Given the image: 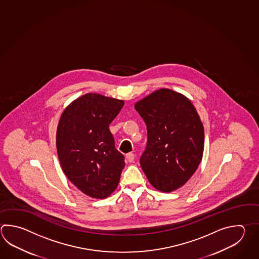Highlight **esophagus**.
<instances>
[{"mask_svg": "<svg viewBox=\"0 0 259 259\" xmlns=\"http://www.w3.org/2000/svg\"><path fill=\"white\" fill-rule=\"evenodd\" d=\"M125 158H126L127 161H128V162H133V161H134V159H135V154H134V153L126 154V156H125Z\"/></svg>", "mask_w": 259, "mask_h": 259, "instance_id": "esophagus-1", "label": "esophagus"}]
</instances>
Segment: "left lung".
Wrapping results in <instances>:
<instances>
[{"label": "left lung", "mask_w": 259, "mask_h": 259, "mask_svg": "<svg viewBox=\"0 0 259 259\" xmlns=\"http://www.w3.org/2000/svg\"><path fill=\"white\" fill-rule=\"evenodd\" d=\"M146 122L148 144L140 165L157 190L179 189L198 168L204 151V126L188 98L160 89L135 104Z\"/></svg>", "instance_id": "left-lung-1"}]
</instances>
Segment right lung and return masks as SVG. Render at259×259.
I'll return each mask as SVG.
<instances>
[{"label":"right lung","mask_w":259,"mask_h":259,"mask_svg":"<svg viewBox=\"0 0 259 259\" xmlns=\"http://www.w3.org/2000/svg\"><path fill=\"white\" fill-rule=\"evenodd\" d=\"M124 101L97 93L81 96L59 120L56 148L64 175L84 195L103 199L118 186L124 157L109 125Z\"/></svg>","instance_id":"add662e5"}]
</instances>
